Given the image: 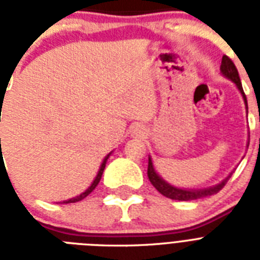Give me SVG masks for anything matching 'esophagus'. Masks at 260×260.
<instances>
[{
    "label": "esophagus",
    "mask_w": 260,
    "mask_h": 260,
    "mask_svg": "<svg viewBox=\"0 0 260 260\" xmlns=\"http://www.w3.org/2000/svg\"><path fill=\"white\" fill-rule=\"evenodd\" d=\"M139 134H140V132H139Z\"/></svg>",
    "instance_id": "34e87169"
}]
</instances>
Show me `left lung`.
I'll list each match as a JSON object with an SVG mask.
<instances>
[{
  "mask_svg": "<svg viewBox=\"0 0 260 260\" xmlns=\"http://www.w3.org/2000/svg\"><path fill=\"white\" fill-rule=\"evenodd\" d=\"M222 75H225L226 78L231 79L232 82L236 83L238 89L240 90V93L243 94V98H244V102H246L247 106V98L246 94L243 91L242 82H240V78H239V73L236 66L234 64V62L231 60L226 55L222 56L221 60V67H220ZM248 109V108H247ZM147 175H148V179L152 183L155 189L158 190L159 193L163 194L165 197L171 198V200H178V201H191V200H198V198H205L209 197V196H213V194L218 193L220 190L225 186L228 178L224 179L221 183L213 186V187H209V189H201V190H185V189H178V187H174L170 183H167L166 181H163L162 178L159 177L156 171L154 170V166H152V160L151 158L148 159V170H147Z\"/></svg>",
  "mask_w": 260,
  "mask_h": 260,
  "instance_id": "left-lung-1",
  "label": "left lung"
}]
</instances>
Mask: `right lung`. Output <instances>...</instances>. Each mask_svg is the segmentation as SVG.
<instances>
[{
    "instance_id": "add662e5",
    "label": "right lung",
    "mask_w": 260,
    "mask_h": 260,
    "mask_svg": "<svg viewBox=\"0 0 260 260\" xmlns=\"http://www.w3.org/2000/svg\"><path fill=\"white\" fill-rule=\"evenodd\" d=\"M109 155H106L105 159H104V162H102V165H101V169H100V171H98V174H97V177H95V179H94L93 183H91V186H90L89 189H87L86 191H85V193L77 196V197H75V198H70V200H67V201H63V204H71V202L81 201V200H83V198H85V197H87V196H89V194L91 193V191H93L94 189H95V186L98 185V182H100V179H101L102 173H104V169H105L106 160H108V158H109Z\"/></svg>"
}]
</instances>
